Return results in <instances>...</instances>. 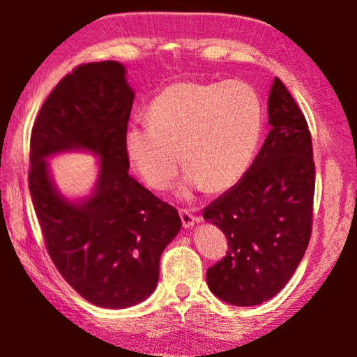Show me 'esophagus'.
<instances>
[{
  "label": "esophagus",
  "mask_w": 357,
  "mask_h": 357,
  "mask_svg": "<svg viewBox=\"0 0 357 357\" xmlns=\"http://www.w3.org/2000/svg\"><path fill=\"white\" fill-rule=\"evenodd\" d=\"M179 215H181V222H183L184 228H190V227H193V223L198 222V217L189 213L187 209H179Z\"/></svg>",
  "instance_id": "esophagus-1"
}]
</instances>
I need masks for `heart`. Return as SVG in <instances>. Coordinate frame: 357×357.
I'll return each mask as SVG.
<instances>
[{
	"label": "heart",
	"mask_w": 357,
	"mask_h": 357,
	"mask_svg": "<svg viewBox=\"0 0 357 357\" xmlns=\"http://www.w3.org/2000/svg\"><path fill=\"white\" fill-rule=\"evenodd\" d=\"M263 130V105L250 84L181 82L151 102L148 121L124 134L126 155L151 189L167 190L181 159V197L236 185L252 165ZM181 157H178V153Z\"/></svg>",
	"instance_id": "1"
}]
</instances>
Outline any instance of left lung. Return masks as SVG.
Segmentation results:
<instances>
[{"label":"left lung","instance_id":"left-lung-1","mask_svg":"<svg viewBox=\"0 0 357 357\" xmlns=\"http://www.w3.org/2000/svg\"><path fill=\"white\" fill-rule=\"evenodd\" d=\"M271 130L244 178L204 208L228 239L227 255L206 273L217 298L258 305L291 279L312 234L315 164L312 137L280 78L268 99Z\"/></svg>","mask_w":357,"mask_h":357}]
</instances>
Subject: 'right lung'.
<instances>
[{
    "label": "right lung",
    "mask_w": 357,
    "mask_h": 357,
    "mask_svg": "<svg viewBox=\"0 0 357 357\" xmlns=\"http://www.w3.org/2000/svg\"><path fill=\"white\" fill-rule=\"evenodd\" d=\"M134 89L118 61L82 64L56 84L31 132L28 184L52 261L75 291L104 309L151 296L162 252L181 229L178 211L129 174L124 134ZM86 150L100 157L92 193L69 201L46 162Z\"/></svg>",
    "instance_id": "obj_1"
}]
</instances>
